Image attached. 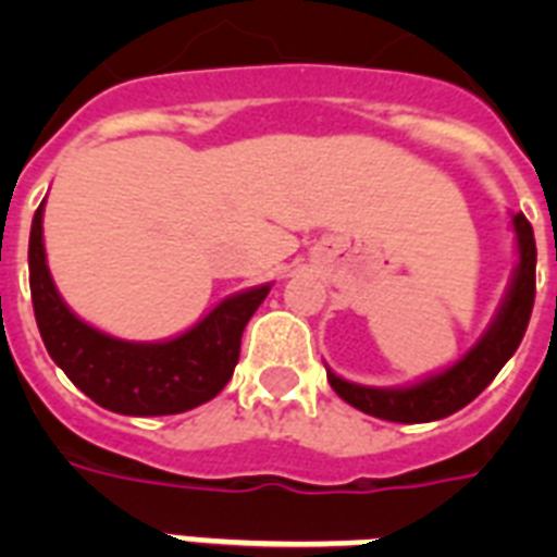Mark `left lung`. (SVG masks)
I'll use <instances>...</instances> for the list:
<instances>
[{
	"mask_svg": "<svg viewBox=\"0 0 557 557\" xmlns=\"http://www.w3.org/2000/svg\"><path fill=\"white\" fill-rule=\"evenodd\" d=\"M511 225L518 234L520 262L515 269V277H511L509 295H506L500 312H497L492 326L485 330L483 338L476 341L457 364H450L448 370L436 372L419 384L396 389L352 384V381L338 379L335 372L326 370L332 389L347 405L358 407L361 413L401 424L436 422V419H445V416L462 410L468 401H474L492 384L494 375L503 370V364L515 356V349L520 347V341L527 335L532 306H535V234H532V225L523 213H515Z\"/></svg>",
	"mask_w": 557,
	"mask_h": 557,
	"instance_id": "obj_1",
	"label": "left lung"
}]
</instances>
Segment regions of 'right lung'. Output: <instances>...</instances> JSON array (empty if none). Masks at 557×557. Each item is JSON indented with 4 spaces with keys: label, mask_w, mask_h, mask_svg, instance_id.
Segmentation results:
<instances>
[{
    "label": "right lung",
    "mask_w": 557,
    "mask_h": 557,
    "mask_svg": "<svg viewBox=\"0 0 557 557\" xmlns=\"http://www.w3.org/2000/svg\"><path fill=\"white\" fill-rule=\"evenodd\" d=\"M30 300L39 335L54 364L91 401L124 416L185 413L222 393L239 361L245 323L271 286L227 297L185 335L159 344H135L103 335L57 295L42 245V205L30 222Z\"/></svg>",
    "instance_id": "right-lung-1"
}]
</instances>
